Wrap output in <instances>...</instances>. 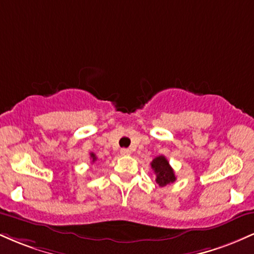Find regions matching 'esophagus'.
<instances>
[{
    "label": "esophagus",
    "instance_id": "34e87169",
    "mask_svg": "<svg viewBox=\"0 0 254 254\" xmlns=\"http://www.w3.org/2000/svg\"><path fill=\"white\" fill-rule=\"evenodd\" d=\"M121 154H122V155H123V156H127V155H130L131 151H130L129 149H125V148H123V149L121 150Z\"/></svg>",
    "mask_w": 254,
    "mask_h": 254
}]
</instances>
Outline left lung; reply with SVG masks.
<instances>
[{"instance_id":"8db88e82","label":"left lung","mask_w":254,"mask_h":254,"mask_svg":"<svg viewBox=\"0 0 254 254\" xmlns=\"http://www.w3.org/2000/svg\"><path fill=\"white\" fill-rule=\"evenodd\" d=\"M151 168H153L154 173L156 174L155 182L159 186L164 188L168 184L176 182V174H174L173 168L171 167L170 162L164 155H160L155 157L151 161Z\"/></svg>"}]
</instances>
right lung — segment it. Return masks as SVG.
I'll return each instance as SVG.
<instances>
[{"label": "right lung", "instance_id": "1", "mask_svg": "<svg viewBox=\"0 0 254 254\" xmlns=\"http://www.w3.org/2000/svg\"><path fill=\"white\" fill-rule=\"evenodd\" d=\"M90 159H92V162L97 161V156H95L94 153H90Z\"/></svg>", "mask_w": 254, "mask_h": 254}]
</instances>
